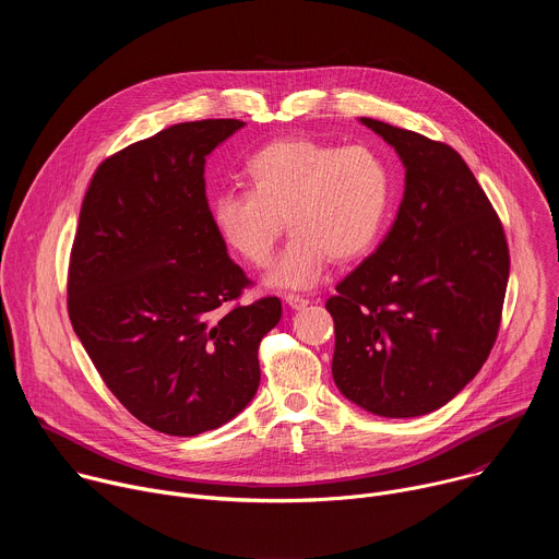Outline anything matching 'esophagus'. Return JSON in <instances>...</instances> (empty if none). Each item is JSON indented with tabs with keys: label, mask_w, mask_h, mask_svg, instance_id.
I'll return each mask as SVG.
<instances>
[{
	"label": "esophagus",
	"mask_w": 559,
	"mask_h": 559,
	"mask_svg": "<svg viewBox=\"0 0 559 559\" xmlns=\"http://www.w3.org/2000/svg\"><path fill=\"white\" fill-rule=\"evenodd\" d=\"M285 302H287L292 309H305V307L309 305V298L298 296V294H287V296H285Z\"/></svg>",
	"instance_id": "34e87169"
}]
</instances>
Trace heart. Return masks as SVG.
I'll use <instances>...</instances> for the list:
<instances>
[{
  "label": "heart",
  "instance_id": "1",
  "mask_svg": "<svg viewBox=\"0 0 559 559\" xmlns=\"http://www.w3.org/2000/svg\"><path fill=\"white\" fill-rule=\"evenodd\" d=\"M243 175L248 190L221 192L212 223L229 250L265 267L287 221L292 236L265 278L272 287L309 289L332 259L365 257L391 212V168L367 145L281 139L259 147Z\"/></svg>",
  "mask_w": 559,
  "mask_h": 559
}]
</instances>
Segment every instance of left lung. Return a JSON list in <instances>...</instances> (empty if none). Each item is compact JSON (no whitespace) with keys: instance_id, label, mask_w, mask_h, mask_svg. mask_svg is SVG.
I'll list each match as a JSON object with an SVG mask.
<instances>
[{"instance_id":"8db88e82","label":"left lung","mask_w":559,"mask_h":559,"mask_svg":"<svg viewBox=\"0 0 559 559\" xmlns=\"http://www.w3.org/2000/svg\"><path fill=\"white\" fill-rule=\"evenodd\" d=\"M405 166V194L380 246L328 300L338 391L369 414L416 418L480 371L509 283L502 223L447 143L360 117Z\"/></svg>"}]
</instances>
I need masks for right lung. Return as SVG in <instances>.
<instances>
[{"mask_svg": "<svg viewBox=\"0 0 559 559\" xmlns=\"http://www.w3.org/2000/svg\"><path fill=\"white\" fill-rule=\"evenodd\" d=\"M246 123H177L97 168L70 252V323L119 403L168 436L241 414L281 300L229 305L250 283L214 229L205 158Z\"/></svg>", "mask_w": 559, "mask_h": 559, "instance_id": "1", "label": "right lung"}]
</instances>
